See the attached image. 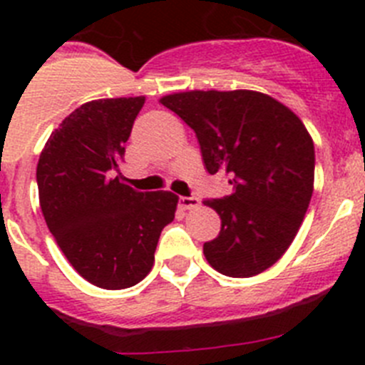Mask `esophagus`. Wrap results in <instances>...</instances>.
<instances>
[{
	"instance_id": "1",
	"label": "esophagus",
	"mask_w": 365,
	"mask_h": 365,
	"mask_svg": "<svg viewBox=\"0 0 365 365\" xmlns=\"http://www.w3.org/2000/svg\"><path fill=\"white\" fill-rule=\"evenodd\" d=\"M179 206L182 208V210H193V208H197V206H199V199L195 197V195H190V197L180 195Z\"/></svg>"
}]
</instances>
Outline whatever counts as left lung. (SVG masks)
Wrapping results in <instances>:
<instances>
[{
  "instance_id": "1",
  "label": "left lung",
  "mask_w": 365,
  "mask_h": 365,
  "mask_svg": "<svg viewBox=\"0 0 365 365\" xmlns=\"http://www.w3.org/2000/svg\"><path fill=\"white\" fill-rule=\"evenodd\" d=\"M160 104L195 131L210 175L222 173L230 195L205 199L221 232L202 245L217 272L250 278L285 254L307 212L314 185V144L305 125L272 96L247 91H188Z\"/></svg>"
}]
</instances>
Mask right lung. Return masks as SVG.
<instances>
[{"mask_svg": "<svg viewBox=\"0 0 365 365\" xmlns=\"http://www.w3.org/2000/svg\"><path fill=\"white\" fill-rule=\"evenodd\" d=\"M144 96L93 100L51 133L36 168L45 222L74 270L93 285L120 291L153 267L160 232L177 195L137 192L120 182L125 143Z\"/></svg>", "mask_w": 365, "mask_h": 365, "instance_id": "right-lung-1", "label": "right lung"}]
</instances>
